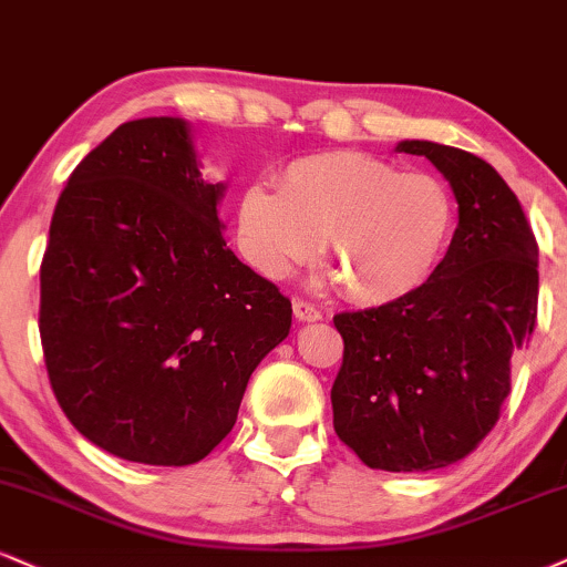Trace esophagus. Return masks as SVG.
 <instances>
[{"instance_id":"esophagus-1","label":"esophagus","mask_w":567,"mask_h":567,"mask_svg":"<svg viewBox=\"0 0 567 567\" xmlns=\"http://www.w3.org/2000/svg\"><path fill=\"white\" fill-rule=\"evenodd\" d=\"M292 313H296L298 322H319V319H322V311H319L313 303L303 301V298L292 301Z\"/></svg>"}]
</instances>
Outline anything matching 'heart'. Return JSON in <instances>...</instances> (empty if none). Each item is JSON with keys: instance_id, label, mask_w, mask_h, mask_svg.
<instances>
[{"instance_id": "b5f03b06", "label": "heart", "mask_w": 567, "mask_h": 567, "mask_svg": "<svg viewBox=\"0 0 567 567\" xmlns=\"http://www.w3.org/2000/svg\"><path fill=\"white\" fill-rule=\"evenodd\" d=\"M454 224V195L439 176L332 150L292 161L279 189L248 184L237 200L235 240L269 279L290 277L327 243L332 282L351 301L383 306L435 275Z\"/></svg>"}]
</instances>
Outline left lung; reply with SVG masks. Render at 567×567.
<instances>
[{"mask_svg": "<svg viewBox=\"0 0 567 567\" xmlns=\"http://www.w3.org/2000/svg\"><path fill=\"white\" fill-rule=\"evenodd\" d=\"M452 184L460 206L435 275L401 301L336 317L343 367L332 425L361 462L425 473L473 452L499 420L509 367L538 306V245L494 166L460 147L404 140Z\"/></svg>", "mask_w": 567, "mask_h": 567, "instance_id": "1", "label": "left lung"}]
</instances>
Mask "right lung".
<instances>
[{"label":"right lung","mask_w":567,"mask_h":567,"mask_svg":"<svg viewBox=\"0 0 567 567\" xmlns=\"http://www.w3.org/2000/svg\"><path fill=\"white\" fill-rule=\"evenodd\" d=\"M224 182L193 126L121 124L73 168L42 261L44 364L73 427L121 460L195 465L250 374L290 332V301L227 248Z\"/></svg>","instance_id":"add662e5"}]
</instances>
